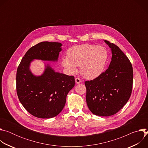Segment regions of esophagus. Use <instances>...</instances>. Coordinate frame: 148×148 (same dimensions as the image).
I'll return each mask as SVG.
<instances>
[{"instance_id":"1","label":"esophagus","mask_w":148,"mask_h":148,"mask_svg":"<svg viewBox=\"0 0 148 148\" xmlns=\"http://www.w3.org/2000/svg\"><path fill=\"white\" fill-rule=\"evenodd\" d=\"M75 82H76V84H79V83H80L81 82V79L79 78H75Z\"/></svg>"}]
</instances>
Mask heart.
Instances as JSON below:
<instances>
[{
	"label": "heart",
	"instance_id": "1",
	"mask_svg": "<svg viewBox=\"0 0 148 148\" xmlns=\"http://www.w3.org/2000/svg\"><path fill=\"white\" fill-rule=\"evenodd\" d=\"M108 58V52L104 47L84 44L73 46L67 51V57L62 59V64L71 73L80 67L81 75L93 79L103 71Z\"/></svg>",
	"mask_w": 148,
	"mask_h": 148
}]
</instances>
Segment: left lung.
<instances>
[{
	"label": "left lung",
	"mask_w": 148,
	"mask_h": 148,
	"mask_svg": "<svg viewBox=\"0 0 148 148\" xmlns=\"http://www.w3.org/2000/svg\"><path fill=\"white\" fill-rule=\"evenodd\" d=\"M112 50L108 69L92 80L85 81L86 101L94 115L108 116L116 114L129 100L132 90L131 62L114 43L105 40Z\"/></svg>",
	"instance_id": "obj_1"
}]
</instances>
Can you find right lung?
<instances>
[{"label": "right lung", "mask_w": 148, "mask_h": 148, "mask_svg": "<svg viewBox=\"0 0 148 148\" xmlns=\"http://www.w3.org/2000/svg\"><path fill=\"white\" fill-rule=\"evenodd\" d=\"M62 45L43 41L32 47L19 64L16 73V91L24 108L32 115L51 118L64 108L69 92L74 87V77L56 73L49 65L41 76L33 75L29 70L33 59L56 61Z\"/></svg>", "instance_id": "add662e5"}]
</instances>
